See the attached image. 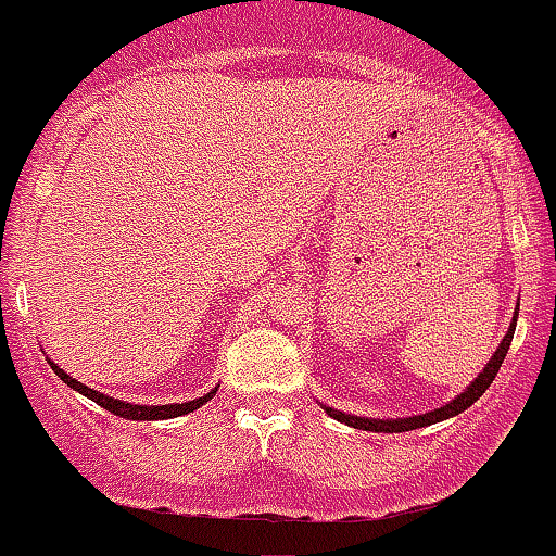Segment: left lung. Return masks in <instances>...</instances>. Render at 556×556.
Instances as JSON below:
<instances>
[{"label": "left lung", "instance_id": "1", "mask_svg": "<svg viewBox=\"0 0 556 556\" xmlns=\"http://www.w3.org/2000/svg\"><path fill=\"white\" fill-rule=\"evenodd\" d=\"M516 318H519V305H516L514 318H510L508 332H505V338L500 340L497 351H494L492 359L486 362V367H483V370L478 372L476 381H470V387H465L463 392L457 394V397L448 400V403L441 405V408L427 410V414H419V416H403V419H372V416H354V414H345V410L329 408V405H321V408L327 410V414L332 416V419L343 421V425L354 427V430H367V432H408V430H419V427L438 425V421H446V419H452V416H459V414H463V410L470 408V405L476 403V400L481 397L483 392H486L489 383H492L494 376H497L500 365H503L505 354H508L510 340H514Z\"/></svg>", "mask_w": 556, "mask_h": 556}]
</instances>
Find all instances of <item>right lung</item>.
I'll return each mask as SVG.
<instances>
[{
	"mask_svg": "<svg viewBox=\"0 0 556 556\" xmlns=\"http://www.w3.org/2000/svg\"><path fill=\"white\" fill-rule=\"evenodd\" d=\"M48 365L53 367V372H56L59 378H62L64 383H67L70 389H75L78 394H84V397L93 400L97 405H102L104 410H110V414L121 416V419H131V421H162V419H175V416H184V414H191V410L202 408V405L207 403V400H213V394L218 392L216 389H211L207 394H202V397L197 400H189V403H169V405H131L126 403V400H115V397H108V394L97 392V389L86 387V383L75 381L73 376H67V372L62 370V367L56 365V362L48 359Z\"/></svg>",
	"mask_w": 556,
	"mask_h": 556,
	"instance_id": "add662e5",
	"label": "right lung"
}]
</instances>
